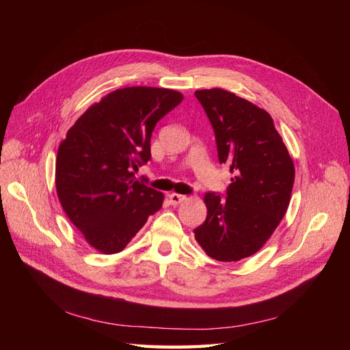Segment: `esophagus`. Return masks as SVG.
Wrapping results in <instances>:
<instances>
[{
    "instance_id": "obj_1",
    "label": "esophagus",
    "mask_w": 350,
    "mask_h": 350,
    "mask_svg": "<svg viewBox=\"0 0 350 350\" xmlns=\"http://www.w3.org/2000/svg\"><path fill=\"white\" fill-rule=\"evenodd\" d=\"M185 200H187V197H185V196L176 194V193L169 194V203H171L172 206H178V204H181L183 201H185Z\"/></svg>"
}]
</instances>
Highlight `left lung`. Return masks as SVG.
<instances>
[{
  "mask_svg": "<svg viewBox=\"0 0 350 350\" xmlns=\"http://www.w3.org/2000/svg\"><path fill=\"white\" fill-rule=\"evenodd\" d=\"M213 126L220 163L229 166L226 198L207 193V217L194 229L208 257L239 261L256 254L288 210L295 166L271 116L224 89L197 90Z\"/></svg>",
  "mask_w": 350,
  "mask_h": 350,
  "instance_id": "obj_1",
  "label": "left lung"
}]
</instances>
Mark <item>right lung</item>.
Returning <instances> with one entry per match:
<instances>
[{
  "instance_id": "right-lung-1",
  "label": "right lung",
  "mask_w": 350,
  "mask_h": 350,
  "mask_svg": "<svg viewBox=\"0 0 350 350\" xmlns=\"http://www.w3.org/2000/svg\"><path fill=\"white\" fill-rule=\"evenodd\" d=\"M179 92L157 88L116 89L84 112L61 142L55 185L59 203L93 248L122 251L163 194L137 181L134 172L152 159L159 120L178 107Z\"/></svg>"
}]
</instances>
